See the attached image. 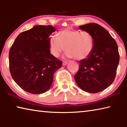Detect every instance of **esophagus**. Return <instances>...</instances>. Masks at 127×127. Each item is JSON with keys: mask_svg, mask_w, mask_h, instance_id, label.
I'll return each mask as SVG.
<instances>
[{"mask_svg": "<svg viewBox=\"0 0 127 127\" xmlns=\"http://www.w3.org/2000/svg\"><path fill=\"white\" fill-rule=\"evenodd\" d=\"M68 62H66V61H63V65H67L68 64Z\"/></svg>", "mask_w": 127, "mask_h": 127, "instance_id": "34e87169", "label": "esophagus"}]
</instances>
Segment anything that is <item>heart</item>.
I'll return each instance as SVG.
<instances>
[{"mask_svg":"<svg viewBox=\"0 0 127 127\" xmlns=\"http://www.w3.org/2000/svg\"><path fill=\"white\" fill-rule=\"evenodd\" d=\"M94 47V37L87 31L65 29L59 31L57 37L49 39L51 53L55 57H59L65 48L66 55L83 61L90 57Z\"/></svg>","mask_w":127,"mask_h":127,"instance_id":"1","label":"heart"}]
</instances>
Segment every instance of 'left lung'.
<instances>
[{"mask_svg": "<svg viewBox=\"0 0 127 127\" xmlns=\"http://www.w3.org/2000/svg\"><path fill=\"white\" fill-rule=\"evenodd\" d=\"M79 29L92 35L94 47L89 58L79 62L74 79L83 91L97 93L106 89L114 81L119 62L118 47L109 32L97 23L79 26Z\"/></svg>", "mask_w": 127, "mask_h": 127, "instance_id": "8db88e82", "label": "left lung"}]
</instances>
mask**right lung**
Segmentation results:
<instances>
[{
  "mask_svg": "<svg viewBox=\"0 0 127 127\" xmlns=\"http://www.w3.org/2000/svg\"><path fill=\"white\" fill-rule=\"evenodd\" d=\"M52 26H35L17 36L9 53V70L13 79L29 93L40 94L50 89L54 73L62 62L50 52L49 36Z\"/></svg>",
  "mask_w": 127,
  "mask_h": 127,
  "instance_id": "obj_1",
  "label": "right lung"
}]
</instances>
